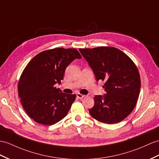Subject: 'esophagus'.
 <instances>
[{
	"instance_id": "esophagus-1",
	"label": "esophagus",
	"mask_w": 159,
	"mask_h": 159,
	"mask_svg": "<svg viewBox=\"0 0 159 159\" xmlns=\"http://www.w3.org/2000/svg\"><path fill=\"white\" fill-rule=\"evenodd\" d=\"M85 96H86V95L82 94H80V93H77V97L79 99H82L83 98L85 97Z\"/></svg>"
}]
</instances>
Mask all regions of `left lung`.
Returning <instances> with one entry per match:
<instances>
[{
    "instance_id": "obj_1",
    "label": "left lung",
    "mask_w": 159,
    "mask_h": 159,
    "mask_svg": "<svg viewBox=\"0 0 159 159\" xmlns=\"http://www.w3.org/2000/svg\"><path fill=\"white\" fill-rule=\"evenodd\" d=\"M94 71L96 81L104 82V96L96 95L92 117L107 124L121 122L134 109L140 91V75L134 61L111 46L80 48Z\"/></svg>"
}]
</instances>
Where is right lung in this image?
Here are the masks:
<instances>
[{
	"mask_svg": "<svg viewBox=\"0 0 159 159\" xmlns=\"http://www.w3.org/2000/svg\"><path fill=\"white\" fill-rule=\"evenodd\" d=\"M81 58L75 48H56L38 54L26 65L18 82V94L34 121L51 125L67 115L76 95L62 92L55 85L63 80L68 65Z\"/></svg>",
	"mask_w": 159,
	"mask_h": 159,
	"instance_id": "right-lung-1",
	"label": "right lung"
}]
</instances>
